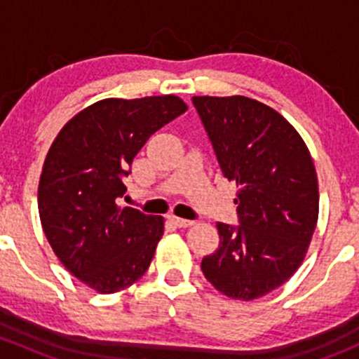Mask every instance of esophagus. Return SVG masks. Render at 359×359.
I'll list each match as a JSON object with an SVG mask.
<instances>
[{"mask_svg": "<svg viewBox=\"0 0 359 359\" xmlns=\"http://www.w3.org/2000/svg\"><path fill=\"white\" fill-rule=\"evenodd\" d=\"M173 224H175L177 227H191L194 224V220H189V219H180V217H172Z\"/></svg>", "mask_w": 359, "mask_h": 359, "instance_id": "obj_1", "label": "esophagus"}]
</instances>
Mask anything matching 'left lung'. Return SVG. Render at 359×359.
Instances as JSON below:
<instances>
[{"label":"left lung","instance_id":"left-lung-1","mask_svg":"<svg viewBox=\"0 0 359 359\" xmlns=\"http://www.w3.org/2000/svg\"><path fill=\"white\" fill-rule=\"evenodd\" d=\"M224 177L236 180L240 226L217 224L219 248L201 260L224 295L253 300L299 269L318 222L313 158L290 123L243 95L193 97Z\"/></svg>","mask_w":359,"mask_h":359}]
</instances>
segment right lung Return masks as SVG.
Wrapping results in <instances>:
<instances>
[{"label": "right lung", "mask_w": 359, "mask_h": 359, "mask_svg": "<svg viewBox=\"0 0 359 359\" xmlns=\"http://www.w3.org/2000/svg\"><path fill=\"white\" fill-rule=\"evenodd\" d=\"M187 106L175 95L104 99L64 125L38 187L43 231L64 267L99 293L125 290L149 267L163 217L119 206L144 144Z\"/></svg>", "instance_id": "add662e5"}]
</instances>
